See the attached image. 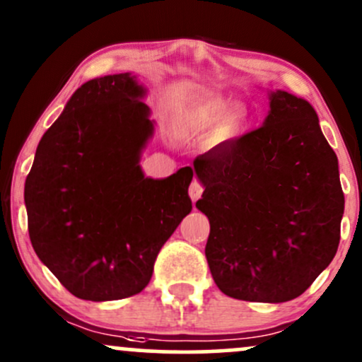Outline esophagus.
Returning a JSON list of instances; mask_svg holds the SVG:
<instances>
[{"instance_id": "obj_1", "label": "esophagus", "mask_w": 362, "mask_h": 362, "mask_svg": "<svg viewBox=\"0 0 362 362\" xmlns=\"http://www.w3.org/2000/svg\"><path fill=\"white\" fill-rule=\"evenodd\" d=\"M202 192H204V185H202L199 180H192V184H190V187H189L190 199H192V201L195 202L197 199H201Z\"/></svg>"}]
</instances>
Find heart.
Returning a JSON list of instances; mask_svg holds the SVG:
<instances>
[{
    "mask_svg": "<svg viewBox=\"0 0 362 362\" xmlns=\"http://www.w3.org/2000/svg\"><path fill=\"white\" fill-rule=\"evenodd\" d=\"M226 103L221 98H213V100H207L201 103L199 107H195L192 112V124L195 127L204 129L209 127L211 124L216 122L217 117L221 113L223 114L218 126H216V139L218 141H226L235 138L245 126V120H247V110L242 105H231L230 109L224 111Z\"/></svg>",
    "mask_w": 362,
    "mask_h": 362,
    "instance_id": "1",
    "label": "heart"
}]
</instances>
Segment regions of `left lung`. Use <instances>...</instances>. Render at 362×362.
Here are the masks:
<instances>
[{
  "mask_svg": "<svg viewBox=\"0 0 362 362\" xmlns=\"http://www.w3.org/2000/svg\"><path fill=\"white\" fill-rule=\"evenodd\" d=\"M206 259L226 296L282 303L313 284L340 242L344 192L317 112L274 91L264 126L195 158Z\"/></svg>",
  "mask_w": 362,
  "mask_h": 362,
  "instance_id": "1",
  "label": "left lung"
}]
</instances>
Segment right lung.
Wrapping results in <instances>:
<instances>
[{
  "label": "right lung",
  "instance_id": "add662e5",
  "mask_svg": "<svg viewBox=\"0 0 362 362\" xmlns=\"http://www.w3.org/2000/svg\"><path fill=\"white\" fill-rule=\"evenodd\" d=\"M143 95L129 73L81 85L45 131L25 182L32 247L80 300L141 293L161 247L192 211V168L165 180L141 172L153 132Z\"/></svg>",
  "mask_w": 362,
  "mask_h": 362
}]
</instances>
